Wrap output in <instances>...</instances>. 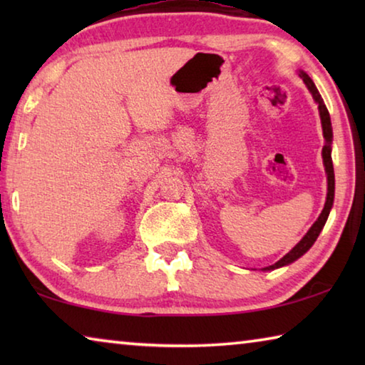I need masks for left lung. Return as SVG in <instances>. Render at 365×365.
Listing matches in <instances>:
<instances>
[{"instance_id": "obj_1", "label": "left lung", "mask_w": 365, "mask_h": 365, "mask_svg": "<svg viewBox=\"0 0 365 365\" xmlns=\"http://www.w3.org/2000/svg\"><path fill=\"white\" fill-rule=\"evenodd\" d=\"M299 77L302 78V82L306 83L307 90L311 91V95L314 98V101L319 104V114H320V122H322V130H324V138H325V145L322 148V158H324V165H325V172H327V182H329V188H327V201L325 206L320 212L319 219L314 222V225L309 228V232L302 237L301 242L294 246V248L288 252V255L283 256L280 261H277L275 264L269 265V267H264L262 270H274L283 267V265H288L294 262L296 259H299L304 252L309 251V248L316 243V240L319 237V233L322 232V228L325 225L327 219H329L330 209L333 206V197H335V174H333V163H331V141H333V132H331V122H330V114L329 109L324 104L322 96H320L319 90L314 85L312 78L307 76L306 72L299 71Z\"/></svg>"}]
</instances>
